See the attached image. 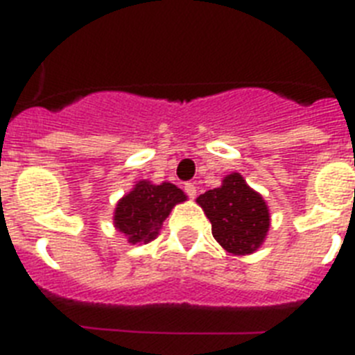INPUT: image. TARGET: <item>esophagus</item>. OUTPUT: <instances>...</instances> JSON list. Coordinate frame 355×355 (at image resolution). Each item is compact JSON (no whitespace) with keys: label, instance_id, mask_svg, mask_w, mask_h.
Wrapping results in <instances>:
<instances>
[{"label":"esophagus","instance_id":"1","mask_svg":"<svg viewBox=\"0 0 355 355\" xmlns=\"http://www.w3.org/2000/svg\"><path fill=\"white\" fill-rule=\"evenodd\" d=\"M184 192H187V196L190 199H193L197 196V187L193 183H184Z\"/></svg>","mask_w":355,"mask_h":355}]
</instances>
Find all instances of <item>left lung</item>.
<instances>
[{
    "label": "left lung",
    "instance_id": "left-lung-1",
    "mask_svg": "<svg viewBox=\"0 0 355 355\" xmlns=\"http://www.w3.org/2000/svg\"><path fill=\"white\" fill-rule=\"evenodd\" d=\"M197 202L211 222L215 240L229 252L250 254L265 240L270 225L268 208L238 172L229 174L220 188L197 197Z\"/></svg>",
    "mask_w": 355,
    "mask_h": 355
}]
</instances>
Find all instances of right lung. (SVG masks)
<instances>
[{"label":"right lung","instance_id":"1","mask_svg":"<svg viewBox=\"0 0 355 355\" xmlns=\"http://www.w3.org/2000/svg\"><path fill=\"white\" fill-rule=\"evenodd\" d=\"M183 200H187V196L175 184L140 181L119 200L114 216L115 227L126 234L130 243L155 240L171 209Z\"/></svg>","mask_w":355,"mask_h":355}]
</instances>
